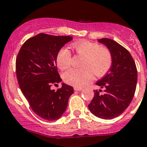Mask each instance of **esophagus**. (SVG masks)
Wrapping results in <instances>:
<instances>
[{"label":"esophagus","instance_id":"obj_1","mask_svg":"<svg viewBox=\"0 0 147 147\" xmlns=\"http://www.w3.org/2000/svg\"><path fill=\"white\" fill-rule=\"evenodd\" d=\"M74 90H78V91H80V90H83V88L78 87V86H74Z\"/></svg>","mask_w":147,"mask_h":147}]
</instances>
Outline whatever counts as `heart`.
Here are the masks:
<instances>
[{
    "instance_id": "heart-1",
    "label": "heart",
    "mask_w": 147,
    "mask_h": 147,
    "mask_svg": "<svg viewBox=\"0 0 147 147\" xmlns=\"http://www.w3.org/2000/svg\"><path fill=\"white\" fill-rule=\"evenodd\" d=\"M77 53L83 57L82 69L72 68L63 74V79L68 84L84 86L92 80L94 72L96 76H102L107 72L112 65V57L109 49L101 47L96 42L81 40L72 44ZM57 67L61 70L69 68L71 53L67 48H61L56 58Z\"/></svg>"
}]
</instances>
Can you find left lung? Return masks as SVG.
Instances as JSON below:
<instances>
[{
    "label": "left lung",
    "mask_w": 147,
    "mask_h": 147,
    "mask_svg": "<svg viewBox=\"0 0 147 147\" xmlns=\"http://www.w3.org/2000/svg\"><path fill=\"white\" fill-rule=\"evenodd\" d=\"M98 41L105 44L112 57L109 72L96 83L105 89L94 90V96L88 109L95 116L105 120L118 117L131 104L137 83V69L131 53L118 42L109 38Z\"/></svg>",
    "instance_id": "8db88e82"
}]
</instances>
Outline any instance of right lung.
Returning <instances> with one entry per match:
<instances>
[{"label": "right lung", "mask_w": 147, "mask_h": 147, "mask_svg": "<svg viewBox=\"0 0 147 147\" xmlns=\"http://www.w3.org/2000/svg\"><path fill=\"white\" fill-rule=\"evenodd\" d=\"M72 40L70 36L40 33L24 42L16 57V77L23 95L32 110L49 121L63 115L74 92L73 88L65 83L57 90L51 89L61 81L57 71V53Z\"/></svg>", "instance_id": "add662e5"}]
</instances>
